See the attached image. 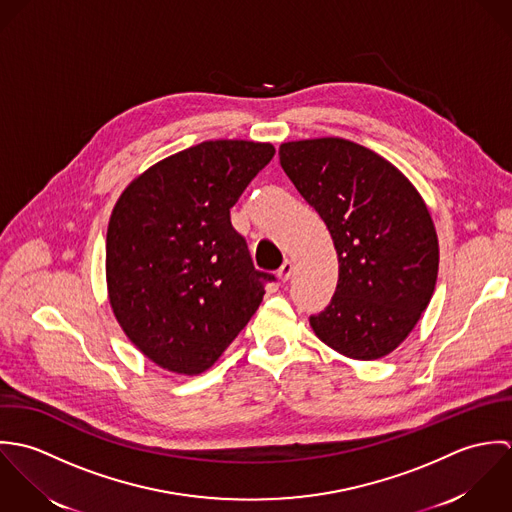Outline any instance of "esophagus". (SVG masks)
<instances>
[{
	"mask_svg": "<svg viewBox=\"0 0 512 512\" xmlns=\"http://www.w3.org/2000/svg\"><path fill=\"white\" fill-rule=\"evenodd\" d=\"M277 275H279V279L285 283V281H289L291 279V275H293V261H285L283 265H281V269L277 271Z\"/></svg>",
	"mask_w": 512,
	"mask_h": 512,
	"instance_id": "obj_1",
	"label": "esophagus"
}]
</instances>
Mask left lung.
Masks as SVG:
<instances>
[{
  "mask_svg": "<svg viewBox=\"0 0 512 512\" xmlns=\"http://www.w3.org/2000/svg\"><path fill=\"white\" fill-rule=\"evenodd\" d=\"M279 160L338 255L334 297L310 316L314 334L354 360L390 354L437 281L439 243L427 205L394 164L344 138L285 142Z\"/></svg>",
  "mask_w": 512,
  "mask_h": 512,
  "instance_id": "1",
  "label": "left lung"
}]
</instances>
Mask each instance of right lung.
<instances>
[{
	"label": "right lung",
	"mask_w": 512,
	"mask_h": 512,
	"mask_svg": "<svg viewBox=\"0 0 512 512\" xmlns=\"http://www.w3.org/2000/svg\"><path fill=\"white\" fill-rule=\"evenodd\" d=\"M269 142L207 140L128 184L106 231V287L130 342L168 372L211 368L261 305L273 275L253 267L229 209L271 162Z\"/></svg>",
	"instance_id": "1"
}]
</instances>
